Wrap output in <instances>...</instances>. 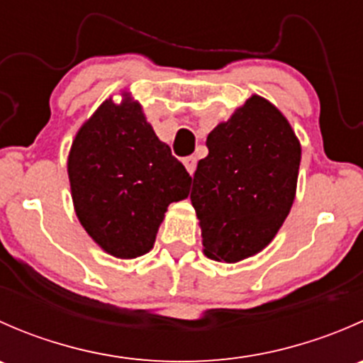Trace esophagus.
I'll use <instances>...</instances> for the list:
<instances>
[{
    "instance_id": "esophagus-1",
    "label": "esophagus",
    "mask_w": 363,
    "mask_h": 363,
    "mask_svg": "<svg viewBox=\"0 0 363 363\" xmlns=\"http://www.w3.org/2000/svg\"><path fill=\"white\" fill-rule=\"evenodd\" d=\"M182 163H184V167H186V170L189 172V174H195V170H196V158L195 156H188V158H184L182 160Z\"/></svg>"
}]
</instances>
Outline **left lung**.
<instances>
[{
  "label": "left lung",
  "instance_id": "obj_1",
  "mask_svg": "<svg viewBox=\"0 0 363 363\" xmlns=\"http://www.w3.org/2000/svg\"><path fill=\"white\" fill-rule=\"evenodd\" d=\"M207 147L191 203L205 256L235 263L269 246L290 214L302 149L286 117L258 94L208 133Z\"/></svg>",
  "mask_w": 363,
  "mask_h": 363
}]
</instances>
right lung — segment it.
<instances>
[{
    "instance_id": "1",
    "label": "right lung",
    "mask_w": 363,
    "mask_h": 363,
    "mask_svg": "<svg viewBox=\"0 0 363 363\" xmlns=\"http://www.w3.org/2000/svg\"><path fill=\"white\" fill-rule=\"evenodd\" d=\"M68 177L77 218L116 258L152 250L172 202L184 200L191 177L156 137L138 101L105 100L75 135Z\"/></svg>"
}]
</instances>
